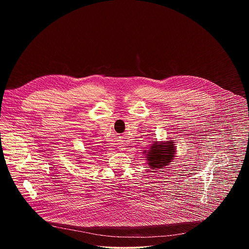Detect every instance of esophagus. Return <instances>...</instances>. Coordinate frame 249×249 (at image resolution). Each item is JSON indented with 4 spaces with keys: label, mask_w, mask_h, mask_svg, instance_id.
Instances as JSON below:
<instances>
[{
    "label": "esophagus",
    "mask_w": 249,
    "mask_h": 249,
    "mask_svg": "<svg viewBox=\"0 0 249 249\" xmlns=\"http://www.w3.org/2000/svg\"><path fill=\"white\" fill-rule=\"evenodd\" d=\"M125 145H123V144H121V145H119V149H121V150H124L125 149V147H124Z\"/></svg>",
    "instance_id": "1"
}]
</instances>
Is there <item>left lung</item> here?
Here are the masks:
<instances>
[{
  "mask_svg": "<svg viewBox=\"0 0 249 249\" xmlns=\"http://www.w3.org/2000/svg\"><path fill=\"white\" fill-rule=\"evenodd\" d=\"M145 152V151H144ZM175 146L173 142H155L151 148L146 152L145 158L147 160L148 165L151 169L160 168L163 169L167 166L175 156Z\"/></svg>",
  "mask_w": 249,
  "mask_h": 249,
  "instance_id": "left-lung-1",
  "label": "left lung"
}]
</instances>
